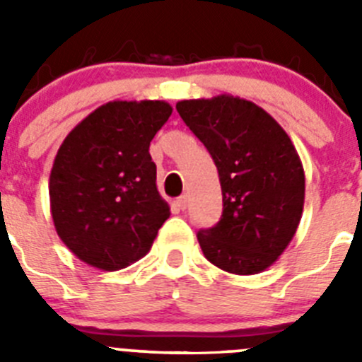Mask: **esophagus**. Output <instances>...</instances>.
Masks as SVG:
<instances>
[{
    "label": "esophagus",
    "instance_id": "1",
    "mask_svg": "<svg viewBox=\"0 0 362 362\" xmlns=\"http://www.w3.org/2000/svg\"><path fill=\"white\" fill-rule=\"evenodd\" d=\"M175 204L179 206V210H185L188 206V196H181L177 197V201H175Z\"/></svg>",
    "mask_w": 362,
    "mask_h": 362
}]
</instances>
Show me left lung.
Wrapping results in <instances>:
<instances>
[{"mask_svg": "<svg viewBox=\"0 0 362 362\" xmlns=\"http://www.w3.org/2000/svg\"><path fill=\"white\" fill-rule=\"evenodd\" d=\"M175 108L219 172L223 216L197 232L204 257L235 276L267 270L293 239L305 206V170L292 139L243 98L185 99Z\"/></svg>", "mask_w": 362, "mask_h": 362, "instance_id": "obj_1", "label": "left lung"}]
</instances>
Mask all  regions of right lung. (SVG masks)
Instances as JSON below:
<instances>
[{"label":"right lung","mask_w":362,"mask_h":362,"mask_svg":"<svg viewBox=\"0 0 362 362\" xmlns=\"http://www.w3.org/2000/svg\"><path fill=\"white\" fill-rule=\"evenodd\" d=\"M166 101H108L65 137L50 170L54 226L83 263L121 270L145 257L168 217L150 141L168 121Z\"/></svg>","instance_id":"obj_1"}]
</instances>
